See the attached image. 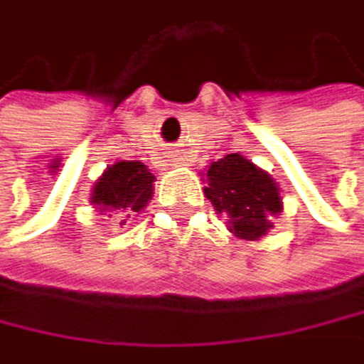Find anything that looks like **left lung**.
Wrapping results in <instances>:
<instances>
[{"label":"left lung","mask_w":364,"mask_h":364,"mask_svg":"<svg viewBox=\"0 0 364 364\" xmlns=\"http://www.w3.org/2000/svg\"><path fill=\"white\" fill-rule=\"evenodd\" d=\"M203 195L218 213H224L231 231L242 240H256L272 228L269 215L281 213L279 186L245 156L228 154L208 169Z\"/></svg>","instance_id":"left-lung-1"}]
</instances>
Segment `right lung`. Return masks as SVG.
Here are the masks:
<instances>
[{"mask_svg":"<svg viewBox=\"0 0 364 364\" xmlns=\"http://www.w3.org/2000/svg\"><path fill=\"white\" fill-rule=\"evenodd\" d=\"M154 174L138 161H122L110 165L92 190V203L99 210L117 213L119 218H131L140 213L151 199ZM122 220L119 224H124Z\"/></svg>","mask_w":364,"mask_h":364,"instance_id":"1","label":"right lung"}]
</instances>
